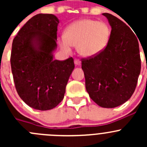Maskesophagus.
I'll return each mask as SVG.
<instances>
[{"label":"esophagus","mask_w":147,"mask_h":147,"mask_svg":"<svg viewBox=\"0 0 147 147\" xmlns=\"http://www.w3.org/2000/svg\"><path fill=\"white\" fill-rule=\"evenodd\" d=\"M74 63H75V65H76V66H80L81 65V62L78 60H75Z\"/></svg>","instance_id":"esophagus-1"}]
</instances>
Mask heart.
I'll use <instances>...</instances> for the list:
<instances>
[{
  "label": "heart",
  "instance_id": "heart-1",
  "mask_svg": "<svg viewBox=\"0 0 147 147\" xmlns=\"http://www.w3.org/2000/svg\"><path fill=\"white\" fill-rule=\"evenodd\" d=\"M111 29L107 23L84 18L78 20L66 28L65 35L59 39L60 48L66 53L77 47L78 53L85 58L95 57L109 43Z\"/></svg>",
  "mask_w": 147,
  "mask_h": 147
}]
</instances>
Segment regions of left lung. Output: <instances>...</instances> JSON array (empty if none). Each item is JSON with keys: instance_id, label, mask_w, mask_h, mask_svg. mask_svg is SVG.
<instances>
[{"instance_id": "8db88e82", "label": "left lung", "mask_w": 147, "mask_h": 147, "mask_svg": "<svg viewBox=\"0 0 147 147\" xmlns=\"http://www.w3.org/2000/svg\"><path fill=\"white\" fill-rule=\"evenodd\" d=\"M110 25L106 48L98 55L83 59L82 69L90 98L99 106L114 108L129 100L141 71L137 38L130 28L115 16L102 13Z\"/></svg>"}]
</instances>
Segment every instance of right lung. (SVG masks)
Listing matches in <instances>:
<instances>
[{
	"mask_svg": "<svg viewBox=\"0 0 147 147\" xmlns=\"http://www.w3.org/2000/svg\"><path fill=\"white\" fill-rule=\"evenodd\" d=\"M58 24L55 15H36L21 28L12 44L10 65L17 92L38 110L52 109L61 102L75 68L72 57L53 59Z\"/></svg>",
	"mask_w": 147,
	"mask_h": 147,
	"instance_id": "1",
	"label": "right lung"
}]
</instances>
